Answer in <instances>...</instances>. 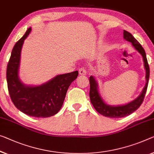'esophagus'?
<instances>
[{
    "label": "esophagus",
    "instance_id": "obj_1",
    "mask_svg": "<svg viewBox=\"0 0 154 154\" xmlns=\"http://www.w3.org/2000/svg\"><path fill=\"white\" fill-rule=\"evenodd\" d=\"M79 74L80 75H87V71H86V69H85L84 67L80 68V69H79Z\"/></svg>",
    "mask_w": 154,
    "mask_h": 154
}]
</instances>
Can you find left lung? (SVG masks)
I'll return each mask as SVG.
<instances>
[{
  "label": "left lung",
  "mask_w": 154,
  "mask_h": 154,
  "mask_svg": "<svg viewBox=\"0 0 154 154\" xmlns=\"http://www.w3.org/2000/svg\"><path fill=\"white\" fill-rule=\"evenodd\" d=\"M123 38L125 40L131 42L132 45L134 48L140 53L144 61V66L146 70V84L144 87L141 94L138 98L135 99L133 101L126 104L124 105L118 106H112L107 105L102 99V97L99 94L98 89V83L94 76L89 77V84H90V90H89V98H90L91 103L95 109L101 115L104 116L109 118H122L127 116L131 114L135 111L140 107L141 104L143 103L147 89L149 79V67L147 59H146V53L145 49L139 43L138 41L130 34L127 31L124 30Z\"/></svg>",
  "instance_id": "left-lung-1"
}]
</instances>
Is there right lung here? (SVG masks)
Instances as JSON below:
<instances>
[{
  "label": "right lung",
  "mask_w": 154,
  "mask_h": 154,
  "mask_svg": "<svg viewBox=\"0 0 154 154\" xmlns=\"http://www.w3.org/2000/svg\"><path fill=\"white\" fill-rule=\"evenodd\" d=\"M31 27L14 45L7 67V82L9 96L15 107L28 116L47 118L57 113L62 107L69 85L79 72L58 75L39 86H27L18 77L20 52Z\"/></svg>",
  "instance_id": "right-lung-1"
}]
</instances>
